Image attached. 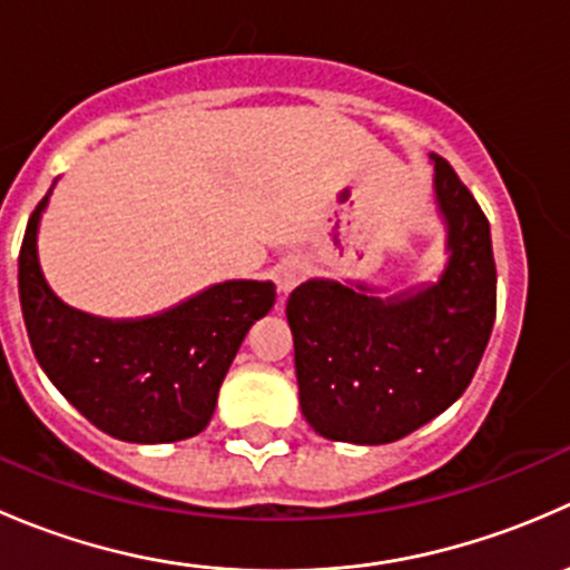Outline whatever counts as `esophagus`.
Returning <instances> with one entry per match:
<instances>
[{
    "label": "esophagus",
    "instance_id": "obj_1",
    "mask_svg": "<svg viewBox=\"0 0 570 570\" xmlns=\"http://www.w3.org/2000/svg\"><path fill=\"white\" fill-rule=\"evenodd\" d=\"M303 278V264L301 262H284L275 267V284H278L281 295H289L297 286V281Z\"/></svg>",
    "mask_w": 570,
    "mask_h": 570
}]
</instances>
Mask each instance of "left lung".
Wrapping results in <instances>:
<instances>
[{"mask_svg": "<svg viewBox=\"0 0 570 570\" xmlns=\"http://www.w3.org/2000/svg\"><path fill=\"white\" fill-rule=\"evenodd\" d=\"M446 262L428 284L308 278L286 301L301 411L314 433L392 444L469 389L497 317L491 226L446 159L430 154Z\"/></svg>", "mask_w": 570, "mask_h": 570, "instance_id": "obj_1", "label": "left lung"}]
</instances>
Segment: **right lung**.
I'll use <instances>...</instances> for the list:
<instances>
[{
    "mask_svg": "<svg viewBox=\"0 0 570 570\" xmlns=\"http://www.w3.org/2000/svg\"><path fill=\"white\" fill-rule=\"evenodd\" d=\"M49 195L27 223L19 256L21 312L40 370L112 439L170 444L198 435L239 344L273 308L275 284L223 281L135 320L79 312L55 295L40 269L38 228Z\"/></svg>",
    "mask_w": 570,
    "mask_h": 570,
    "instance_id": "add662e5",
    "label": "right lung"
}]
</instances>
